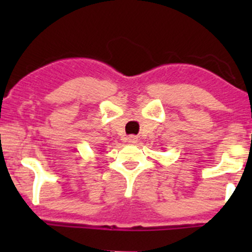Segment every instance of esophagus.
I'll return each instance as SVG.
<instances>
[{
	"mask_svg": "<svg viewBox=\"0 0 252 252\" xmlns=\"http://www.w3.org/2000/svg\"><path fill=\"white\" fill-rule=\"evenodd\" d=\"M126 141H128V143H130V144H135V143H137L138 138L136 137L135 135H130V136H128V138H126Z\"/></svg>",
	"mask_w": 252,
	"mask_h": 252,
	"instance_id": "34e87169",
	"label": "esophagus"
}]
</instances>
